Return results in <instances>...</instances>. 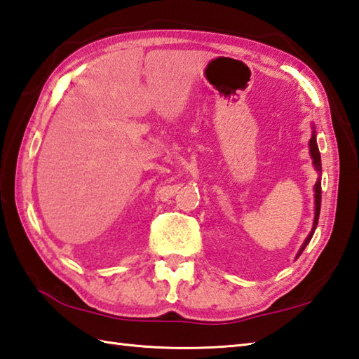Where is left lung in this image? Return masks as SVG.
I'll use <instances>...</instances> for the list:
<instances>
[{"label":"left lung","mask_w":359,"mask_h":359,"mask_svg":"<svg viewBox=\"0 0 359 359\" xmlns=\"http://www.w3.org/2000/svg\"><path fill=\"white\" fill-rule=\"evenodd\" d=\"M310 155H311V159H313L314 169H316L318 173H319V178L316 181V184H314V223H313L311 232L309 233V237H306L302 248L297 252V257L302 254V251L305 250V246L310 243V240H311L313 233H314V229H316V226H318V218H319V212H320V172H323V165H320V153H319V147H318V142H316V131H314V130H313V135H311V139H310Z\"/></svg>","instance_id":"obj_1"}]
</instances>
